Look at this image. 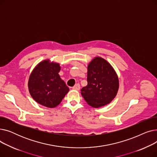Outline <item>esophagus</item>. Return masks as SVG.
Wrapping results in <instances>:
<instances>
[{"mask_svg":"<svg viewBox=\"0 0 157 157\" xmlns=\"http://www.w3.org/2000/svg\"><path fill=\"white\" fill-rule=\"evenodd\" d=\"M72 89H73V90H79V89H80V85H79V84H77V85H76L75 86H74L72 87Z\"/></svg>","mask_w":157,"mask_h":157,"instance_id":"1","label":"esophagus"}]
</instances>
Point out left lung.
I'll list each match as a JSON object with an SVG mask.
<instances>
[{
	"instance_id": "1",
	"label": "left lung",
	"mask_w": 157,
	"mask_h": 157,
	"mask_svg": "<svg viewBox=\"0 0 157 157\" xmlns=\"http://www.w3.org/2000/svg\"><path fill=\"white\" fill-rule=\"evenodd\" d=\"M88 85L81 90L87 104L98 108L109 104L119 88L117 74L111 64L101 57H95L88 65Z\"/></svg>"
}]
</instances>
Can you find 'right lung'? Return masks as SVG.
Here are the masks:
<instances>
[{
  "mask_svg": "<svg viewBox=\"0 0 157 157\" xmlns=\"http://www.w3.org/2000/svg\"><path fill=\"white\" fill-rule=\"evenodd\" d=\"M60 64L49 60L40 62L30 74L28 86L32 97L39 104L53 108L59 105L69 88L59 74Z\"/></svg>",
  "mask_w": 157,
  "mask_h": 157,
  "instance_id": "obj_1",
  "label": "right lung"
}]
</instances>
